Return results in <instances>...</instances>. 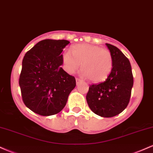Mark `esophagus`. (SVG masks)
<instances>
[{
    "label": "esophagus",
    "instance_id": "34e87169",
    "mask_svg": "<svg viewBox=\"0 0 153 153\" xmlns=\"http://www.w3.org/2000/svg\"><path fill=\"white\" fill-rule=\"evenodd\" d=\"M75 80H76V83H77V84H79V83H80V82L82 81V80H80V78H75Z\"/></svg>",
    "mask_w": 153,
    "mask_h": 153
}]
</instances>
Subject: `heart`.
Wrapping results in <instances>:
<instances>
[{
  "label": "heart",
  "mask_w": 153,
  "mask_h": 153,
  "mask_svg": "<svg viewBox=\"0 0 153 153\" xmlns=\"http://www.w3.org/2000/svg\"><path fill=\"white\" fill-rule=\"evenodd\" d=\"M72 54L65 52L62 60L65 71L73 73L81 63L80 74L92 82H100L108 78L113 68V57L109 50L96 45L80 44L71 48Z\"/></svg>",
  "instance_id": "b5f03b06"
}]
</instances>
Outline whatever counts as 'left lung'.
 I'll return each instance as SVG.
<instances>
[{"label": "left lung", "mask_w": 153, "mask_h": 153, "mask_svg": "<svg viewBox=\"0 0 153 153\" xmlns=\"http://www.w3.org/2000/svg\"><path fill=\"white\" fill-rule=\"evenodd\" d=\"M113 57V68L105 81L93 84L86 95L88 106L102 117H113L127 108L133 86L129 60L119 49L106 44Z\"/></svg>", "instance_id": "1"}]
</instances>
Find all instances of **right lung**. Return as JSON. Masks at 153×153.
<instances>
[{
	"instance_id": "add662e5",
	"label": "right lung",
	"mask_w": 153,
	"mask_h": 153,
	"mask_svg": "<svg viewBox=\"0 0 153 153\" xmlns=\"http://www.w3.org/2000/svg\"><path fill=\"white\" fill-rule=\"evenodd\" d=\"M69 43L65 39L42 40L24 57L19 81L22 100L37 114L61 111L76 85L75 77L61 68L62 52Z\"/></svg>"
}]
</instances>
